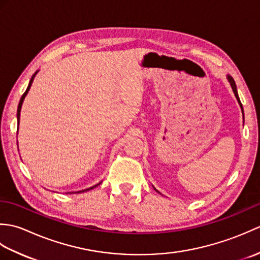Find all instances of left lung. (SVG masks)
Wrapping results in <instances>:
<instances>
[{"label":"left lung","mask_w":260,"mask_h":260,"mask_svg":"<svg viewBox=\"0 0 260 260\" xmlns=\"http://www.w3.org/2000/svg\"><path fill=\"white\" fill-rule=\"evenodd\" d=\"M227 79H228V81H229V84H230L231 88H233V91H234V93H235L236 99H237V101H238V104H239V106H240V108H241L242 115H244V108H242V105H241V103H240V99H239V96H238V91H237V86H236V82H235V80H234L233 77H231L230 75H227ZM153 187H154V186H153ZM154 190H155L156 192H158V191L155 189V187H154ZM158 193H159V192H158Z\"/></svg>","instance_id":"8db88e82"}]
</instances>
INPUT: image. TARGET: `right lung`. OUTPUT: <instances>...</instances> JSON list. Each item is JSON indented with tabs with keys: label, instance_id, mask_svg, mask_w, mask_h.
<instances>
[{
	"label": "right lung",
	"instance_id": "obj_1",
	"mask_svg": "<svg viewBox=\"0 0 260 260\" xmlns=\"http://www.w3.org/2000/svg\"><path fill=\"white\" fill-rule=\"evenodd\" d=\"M39 71V70H38ZM38 71H36L35 74H33V76L31 77V79H30V82H29V86H27V88H26V90L24 91V93L23 95H22V97H21V99H20V103H19V106H18V114H16V117H18V124L20 123V113H21V108H22V104H23V101H24V98H25V96L27 95V92H29V90H30V88H31V85H32V82H33V79H35V77H36V75L38 74ZM18 129H19V127H18ZM102 182H99L98 184H96V185H93V186H91V187H88V189H85V190H82V191H77V192H75V193H81V192H86V191H89V190H91V189H93V187H96L97 185H99L101 184Z\"/></svg>",
	"mask_w": 260,
	"mask_h": 260
}]
</instances>
